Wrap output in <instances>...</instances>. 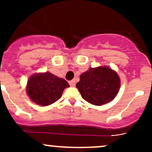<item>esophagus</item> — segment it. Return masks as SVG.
Instances as JSON below:
<instances>
[{
  "instance_id": "obj_1",
  "label": "esophagus",
  "mask_w": 152,
  "mask_h": 152,
  "mask_svg": "<svg viewBox=\"0 0 152 152\" xmlns=\"http://www.w3.org/2000/svg\"><path fill=\"white\" fill-rule=\"evenodd\" d=\"M69 85L71 86V87H75V85H76V82H75L74 80H71L69 82Z\"/></svg>"
}]
</instances>
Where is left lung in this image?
<instances>
[{
  "mask_svg": "<svg viewBox=\"0 0 152 152\" xmlns=\"http://www.w3.org/2000/svg\"><path fill=\"white\" fill-rule=\"evenodd\" d=\"M120 78L107 67H90L76 84L82 97L92 104L101 106L115 99L120 88Z\"/></svg>",
  "mask_w": 152,
  "mask_h": 152,
  "instance_id": "left-lung-1",
  "label": "left lung"
}]
</instances>
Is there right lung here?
Here are the masks:
<instances>
[{"mask_svg": "<svg viewBox=\"0 0 152 152\" xmlns=\"http://www.w3.org/2000/svg\"><path fill=\"white\" fill-rule=\"evenodd\" d=\"M69 85L64 79L46 72L31 76L27 84L28 96L34 103L48 106L59 100Z\"/></svg>", "mask_w": 152, "mask_h": 152, "instance_id": "1", "label": "right lung"}]
</instances>
